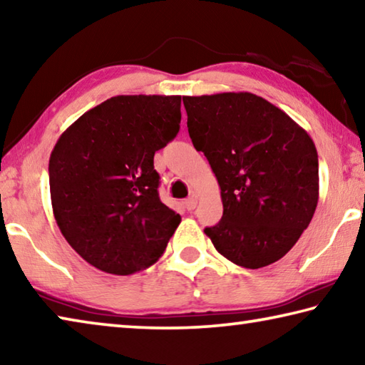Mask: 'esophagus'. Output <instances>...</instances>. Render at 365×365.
<instances>
[{
  "instance_id": "1",
  "label": "esophagus",
  "mask_w": 365,
  "mask_h": 365,
  "mask_svg": "<svg viewBox=\"0 0 365 365\" xmlns=\"http://www.w3.org/2000/svg\"><path fill=\"white\" fill-rule=\"evenodd\" d=\"M196 205H197L196 196H191V197H188V200H185V201H183V206L187 207L188 211H193V209L196 207Z\"/></svg>"
}]
</instances>
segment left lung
Masks as SVG:
<instances>
[{
  "label": "left lung",
  "mask_w": 365,
  "mask_h": 365,
  "mask_svg": "<svg viewBox=\"0 0 365 365\" xmlns=\"http://www.w3.org/2000/svg\"><path fill=\"white\" fill-rule=\"evenodd\" d=\"M188 133L220 187L224 214L205 228L233 264L261 269L298 242L319 201L312 138L264 98L240 91L183 96Z\"/></svg>",
  "instance_id": "1"
}]
</instances>
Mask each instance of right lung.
Wrapping results in <instances>:
<instances>
[{"instance_id":"obj_1","label":"right lung","mask_w":365,"mask_h":365,"mask_svg":"<svg viewBox=\"0 0 365 365\" xmlns=\"http://www.w3.org/2000/svg\"><path fill=\"white\" fill-rule=\"evenodd\" d=\"M182 96L109 98L61 135L49 191L61 233L86 262L130 275L163 256L180 215L159 200L154 153L180 128Z\"/></svg>"}]
</instances>
